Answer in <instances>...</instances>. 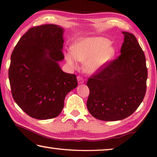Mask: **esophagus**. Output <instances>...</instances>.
I'll return each instance as SVG.
<instances>
[{
	"instance_id": "1",
	"label": "esophagus",
	"mask_w": 157,
	"mask_h": 157,
	"mask_svg": "<svg viewBox=\"0 0 157 157\" xmlns=\"http://www.w3.org/2000/svg\"><path fill=\"white\" fill-rule=\"evenodd\" d=\"M77 81H78V82L79 84H82L84 82V79L82 78V77L81 76H77Z\"/></svg>"
}]
</instances>
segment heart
Returning <instances> with one entry per match:
<instances>
[{"label": "heart", "instance_id": "1", "mask_svg": "<svg viewBox=\"0 0 157 157\" xmlns=\"http://www.w3.org/2000/svg\"><path fill=\"white\" fill-rule=\"evenodd\" d=\"M115 54V48L106 38L82 37L74 44L72 52L66 53V59L72 67H77L76 61L84 63L85 72L92 75L103 68L113 58Z\"/></svg>", "mask_w": 157, "mask_h": 157}]
</instances>
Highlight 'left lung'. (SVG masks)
Returning a JSON list of instances; mask_svg holds the SVG:
<instances>
[{"mask_svg": "<svg viewBox=\"0 0 157 157\" xmlns=\"http://www.w3.org/2000/svg\"><path fill=\"white\" fill-rule=\"evenodd\" d=\"M122 33L121 55L87 82L90 89L87 107L98 120L125 119L136 111L146 94L147 70L144 52L133 34Z\"/></svg>", "mask_w": 157, "mask_h": 157, "instance_id": "1", "label": "left lung"}]
</instances>
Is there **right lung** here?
Wrapping results in <instances>:
<instances>
[{"label": "right lung", "instance_id": "obj_1", "mask_svg": "<svg viewBox=\"0 0 157 157\" xmlns=\"http://www.w3.org/2000/svg\"><path fill=\"white\" fill-rule=\"evenodd\" d=\"M63 32L55 25L31 28L11 56L9 79L12 96L35 119L58 116L66 95L78 85L76 75L64 72L59 64L64 59Z\"/></svg>", "mask_w": 157, "mask_h": 157}]
</instances>
